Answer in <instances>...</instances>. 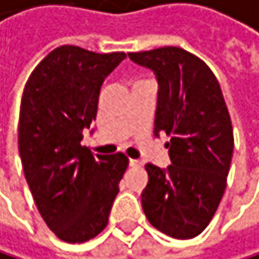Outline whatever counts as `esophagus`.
<instances>
[{"instance_id": "obj_1", "label": "esophagus", "mask_w": 259, "mask_h": 259, "mask_svg": "<svg viewBox=\"0 0 259 259\" xmlns=\"http://www.w3.org/2000/svg\"><path fill=\"white\" fill-rule=\"evenodd\" d=\"M128 166H132V167H135V166H141V163L138 161V160H128Z\"/></svg>"}]
</instances>
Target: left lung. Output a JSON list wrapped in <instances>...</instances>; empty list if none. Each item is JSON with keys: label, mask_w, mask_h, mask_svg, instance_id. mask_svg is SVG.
<instances>
[{"label": "left lung", "mask_w": 259, "mask_h": 259, "mask_svg": "<svg viewBox=\"0 0 259 259\" xmlns=\"http://www.w3.org/2000/svg\"><path fill=\"white\" fill-rule=\"evenodd\" d=\"M128 59L155 74L154 135L171 137V164L147 163L141 205L147 221L177 239L200 235L225 191L233 157V127L213 71L182 48L164 46Z\"/></svg>", "instance_id": "obj_1"}]
</instances>
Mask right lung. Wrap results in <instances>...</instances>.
Returning <instances> with one entry per match:
<instances>
[{
  "label": "right lung",
  "mask_w": 259,
  "mask_h": 259,
  "mask_svg": "<svg viewBox=\"0 0 259 259\" xmlns=\"http://www.w3.org/2000/svg\"><path fill=\"white\" fill-rule=\"evenodd\" d=\"M124 59L65 45L24 87L18 122L24 177L43 221L65 242H85L104 230L128 164L121 152L95 155L82 146L101 87Z\"/></svg>",
  "instance_id": "add662e5"
}]
</instances>
